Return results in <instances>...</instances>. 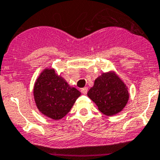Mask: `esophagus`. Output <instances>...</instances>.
I'll use <instances>...</instances> for the list:
<instances>
[{"instance_id": "esophagus-1", "label": "esophagus", "mask_w": 160, "mask_h": 160, "mask_svg": "<svg viewBox=\"0 0 160 160\" xmlns=\"http://www.w3.org/2000/svg\"><path fill=\"white\" fill-rule=\"evenodd\" d=\"M81 92H82V93L85 94V95H86V94L87 93V92H88V88L87 87L82 88V89H81Z\"/></svg>"}]
</instances>
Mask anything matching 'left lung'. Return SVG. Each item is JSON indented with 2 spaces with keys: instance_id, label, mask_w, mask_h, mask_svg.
Returning <instances> with one entry per match:
<instances>
[{
  "instance_id": "left-lung-1",
  "label": "left lung",
  "mask_w": 160,
  "mask_h": 160,
  "mask_svg": "<svg viewBox=\"0 0 160 160\" xmlns=\"http://www.w3.org/2000/svg\"><path fill=\"white\" fill-rule=\"evenodd\" d=\"M87 95L108 116L121 112L129 100L127 86L115 72L104 73L97 78Z\"/></svg>"
}]
</instances>
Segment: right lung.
I'll return each mask as SVG.
<instances>
[{
  "instance_id": "obj_1",
  "label": "right lung",
  "mask_w": 160,
  "mask_h": 160,
  "mask_svg": "<svg viewBox=\"0 0 160 160\" xmlns=\"http://www.w3.org/2000/svg\"><path fill=\"white\" fill-rule=\"evenodd\" d=\"M81 92L71 87L52 68L45 69L33 87V97L38 110L55 120L65 116Z\"/></svg>"
}]
</instances>
